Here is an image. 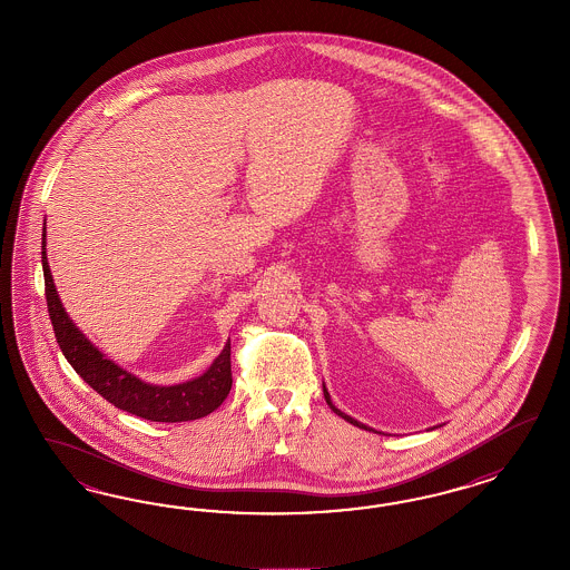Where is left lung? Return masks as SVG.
<instances>
[{
	"instance_id": "obj_1",
	"label": "left lung",
	"mask_w": 570,
	"mask_h": 570,
	"mask_svg": "<svg viewBox=\"0 0 570 570\" xmlns=\"http://www.w3.org/2000/svg\"><path fill=\"white\" fill-rule=\"evenodd\" d=\"M324 397H326V403L330 405V410L334 412V414L341 415V417H345L346 422H351L353 426H360V429H363V431H372V432H379V434H382L380 431H374V429H370V426H365V424H362V422H357L355 417H351V415H346L345 412H341L334 403H332V399H330L328 389H326V384H324Z\"/></svg>"
}]
</instances>
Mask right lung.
Returning a JSON list of instances; mask_svg holds the SVG:
<instances>
[{"label": "right lung", "mask_w": 570, "mask_h": 570, "mask_svg": "<svg viewBox=\"0 0 570 570\" xmlns=\"http://www.w3.org/2000/svg\"><path fill=\"white\" fill-rule=\"evenodd\" d=\"M41 265L46 277V298L52 320L56 341L62 355L72 370L86 380L87 384L102 395L108 403L127 414L139 415L150 422H188L215 412L232 389V362L229 341L224 351L215 357L205 374L179 384H150L127 372L119 363L108 360L98 346L94 345L81 330L75 326L65 309L56 284H53L48 250H46V225L41 234Z\"/></svg>", "instance_id": "1"}]
</instances>
